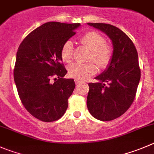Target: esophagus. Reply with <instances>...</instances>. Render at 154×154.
<instances>
[{
	"instance_id": "34e87169",
	"label": "esophagus",
	"mask_w": 154,
	"mask_h": 154,
	"mask_svg": "<svg viewBox=\"0 0 154 154\" xmlns=\"http://www.w3.org/2000/svg\"><path fill=\"white\" fill-rule=\"evenodd\" d=\"M74 82H75L76 85H78V84H80V80H74Z\"/></svg>"
}]
</instances>
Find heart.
Instances as JSON below:
<instances>
[{
	"instance_id": "obj_1",
	"label": "heart",
	"mask_w": 154,
	"mask_h": 154,
	"mask_svg": "<svg viewBox=\"0 0 154 154\" xmlns=\"http://www.w3.org/2000/svg\"><path fill=\"white\" fill-rule=\"evenodd\" d=\"M83 45L90 50L88 61H93L98 67L104 68L110 64L113 56L111 46L106 44L103 36L95 31H89L83 34L80 39ZM74 53V44L71 41L64 43L61 50L62 60L66 62H71ZM68 74L73 78L80 81L85 80L96 73L97 68L92 62L79 63L74 62L68 68Z\"/></svg>"
}]
</instances>
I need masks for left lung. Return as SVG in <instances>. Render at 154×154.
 I'll return each instance as SVG.
<instances>
[{
  "instance_id": "left-lung-1",
  "label": "left lung",
  "mask_w": 154,
  "mask_h": 154,
  "mask_svg": "<svg viewBox=\"0 0 154 154\" xmlns=\"http://www.w3.org/2000/svg\"><path fill=\"white\" fill-rule=\"evenodd\" d=\"M87 24L107 34L113 44L111 61L95 77L99 82L89 83L86 100L92 117L110 121L123 115L135 99L141 78L138 53L133 42L120 28L110 24Z\"/></svg>"
}]
</instances>
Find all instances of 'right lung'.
Here are the masks:
<instances>
[{
  "instance_id": "obj_1",
  "label": "right lung",
  "mask_w": 154,
  "mask_h": 154,
  "mask_svg": "<svg viewBox=\"0 0 154 154\" xmlns=\"http://www.w3.org/2000/svg\"><path fill=\"white\" fill-rule=\"evenodd\" d=\"M79 26L47 22L31 31L18 48L13 71L18 94L25 109L41 121H56L68 108L75 83L64 78L68 71L62 63L61 50Z\"/></svg>"
}]
</instances>
